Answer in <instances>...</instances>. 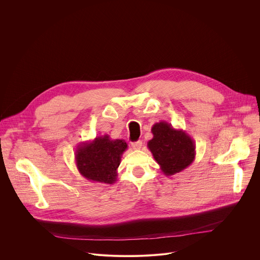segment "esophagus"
I'll return each instance as SVG.
<instances>
[{
	"label": "esophagus",
	"mask_w": 260,
	"mask_h": 260,
	"mask_svg": "<svg viewBox=\"0 0 260 260\" xmlns=\"http://www.w3.org/2000/svg\"><path fill=\"white\" fill-rule=\"evenodd\" d=\"M142 146H143V143L141 141H137V142H133L132 143V147L134 148L135 150H140L141 148H142Z\"/></svg>",
	"instance_id": "1"
}]
</instances>
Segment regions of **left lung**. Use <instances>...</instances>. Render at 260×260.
Returning <instances> with one entry per match:
<instances>
[{"label": "left lung", "instance_id": "left-lung-1", "mask_svg": "<svg viewBox=\"0 0 260 260\" xmlns=\"http://www.w3.org/2000/svg\"><path fill=\"white\" fill-rule=\"evenodd\" d=\"M153 138L148 142L149 149L165 176H173L188 168L196 158V145L183 129H176L167 121L153 124Z\"/></svg>", "mask_w": 260, "mask_h": 260}]
</instances>
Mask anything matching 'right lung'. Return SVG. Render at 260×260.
Listing matches in <instances>:
<instances>
[{
	"instance_id": "right-lung-1",
	"label": "right lung",
	"mask_w": 260,
	"mask_h": 260,
	"mask_svg": "<svg viewBox=\"0 0 260 260\" xmlns=\"http://www.w3.org/2000/svg\"><path fill=\"white\" fill-rule=\"evenodd\" d=\"M127 149L124 140H112L108 135L78 145L75 152L79 173L94 183L113 184L117 181V169Z\"/></svg>"
}]
</instances>
